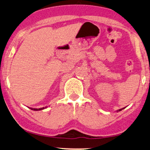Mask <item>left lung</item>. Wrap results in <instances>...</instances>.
<instances>
[{"label":"left lung","mask_w":150,"mask_h":150,"mask_svg":"<svg viewBox=\"0 0 150 150\" xmlns=\"http://www.w3.org/2000/svg\"><path fill=\"white\" fill-rule=\"evenodd\" d=\"M122 109H123V108H122ZM122 109H120V110H119V111H121V110H122Z\"/></svg>","instance_id":"1"}]
</instances>
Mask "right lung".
I'll use <instances>...</instances> for the list:
<instances>
[{
    "label": "right lung",
    "instance_id": "1",
    "mask_svg": "<svg viewBox=\"0 0 150 150\" xmlns=\"http://www.w3.org/2000/svg\"><path fill=\"white\" fill-rule=\"evenodd\" d=\"M31 110H41L45 109V108H38V109H37V108H31Z\"/></svg>",
    "mask_w": 150,
    "mask_h": 150
}]
</instances>
